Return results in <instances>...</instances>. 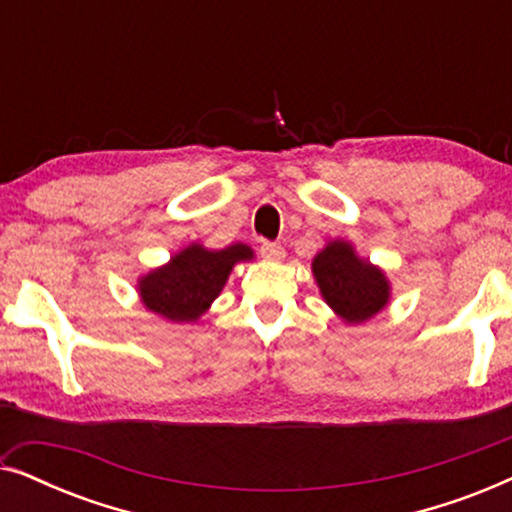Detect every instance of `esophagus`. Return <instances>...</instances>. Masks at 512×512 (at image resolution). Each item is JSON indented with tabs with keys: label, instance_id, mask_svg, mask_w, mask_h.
Listing matches in <instances>:
<instances>
[{
	"label": "esophagus",
	"instance_id": "esophagus-1",
	"mask_svg": "<svg viewBox=\"0 0 512 512\" xmlns=\"http://www.w3.org/2000/svg\"><path fill=\"white\" fill-rule=\"evenodd\" d=\"M261 256L265 258V261H282V258L286 256V251L282 244H277V242H263Z\"/></svg>",
	"mask_w": 512,
	"mask_h": 512
}]
</instances>
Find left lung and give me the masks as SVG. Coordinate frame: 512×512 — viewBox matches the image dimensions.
Wrapping results in <instances>:
<instances>
[{"instance_id": "obj_1", "label": "left lung", "mask_w": 512, "mask_h": 512, "mask_svg": "<svg viewBox=\"0 0 512 512\" xmlns=\"http://www.w3.org/2000/svg\"><path fill=\"white\" fill-rule=\"evenodd\" d=\"M312 272L328 307L347 324H363L384 310L391 298V286L377 265L356 256L345 240L328 242L314 256Z\"/></svg>"}]
</instances>
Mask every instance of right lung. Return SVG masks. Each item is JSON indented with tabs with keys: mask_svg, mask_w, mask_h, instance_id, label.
<instances>
[{
	"mask_svg": "<svg viewBox=\"0 0 512 512\" xmlns=\"http://www.w3.org/2000/svg\"><path fill=\"white\" fill-rule=\"evenodd\" d=\"M254 251L237 242L212 251L202 244H188L170 258L163 268L151 270L137 282L144 307L167 321H195L209 310L235 263L251 261Z\"/></svg>",
	"mask_w": 512,
	"mask_h": 512,
	"instance_id": "right-lung-1",
	"label": "right lung"
}]
</instances>
